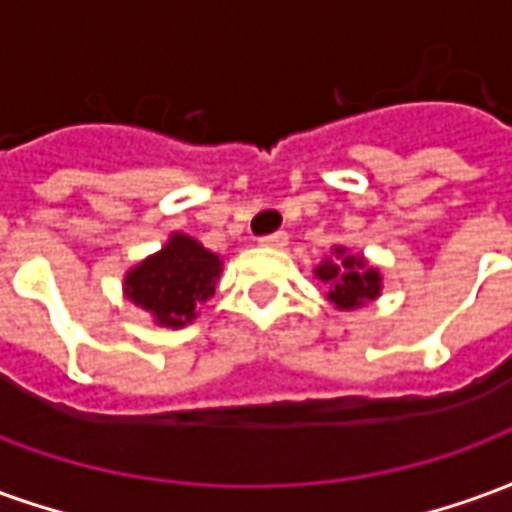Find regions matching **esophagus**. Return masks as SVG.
<instances>
[{
    "label": "esophagus",
    "instance_id": "1",
    "mask_svg": "<svg viewBox=\"0 0 512 512\" xmlns=\"http://www.w3.org/2000/svg\"><path fill=\"white\" fill-rule=\"evenodd\" d=\"M260 246H266V249H285L288 246V233H271V235H263L260 241H257Z\"/></svg>",
    "mask_w": 512,
    "mask_h": 512
}]
</instances>
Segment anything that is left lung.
<instances>
[{
    "label": "left lung",
    "instance_id": "obj_1",
    "mask_svg": "<svg viewBox=\"0 0 512 512\" xmlns=\"http://www.w3.org/2000/svg\"><path fill=\"white\" fill-rule=\"evenodd\" d=\"M315 277L329 288L326 301L340 312L362 310L365 304H373L384 290L381 268L370 266V260L362 252H351L343 244L332 246V257L321 260V266L315 268Z\"/></svg>",
    "mask_w": 512,
    "mask_h": 512
}]
</instances>
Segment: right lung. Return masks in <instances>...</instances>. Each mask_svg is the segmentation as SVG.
I'll list each match as a JSON object with an SVG mask.
<instances>
[{
	"instance_id": "add662e5",
	"label": "right lung",
	"mask_w": 512,
	"mask_h": 512,
	"mask_svg": "<svg viewBox=\"0 0 512 512\" xmlns=\"http://www.w3.org/2000/svg\"><path fill=\"white\" fill-rule=\"evenodd\" d=\"M222 277V260L186 233H172L158 252L131 266L123 296L150 315L156 326H189Z\"/></svg>"
}]
</instances>
